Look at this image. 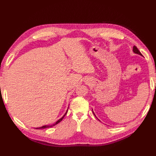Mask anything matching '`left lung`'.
<instances>
[{"instance_id":"obj_1","label":"left lung","mask_w":156,"mask_h":156,"mask_svg":"<svg viewBox=\"0 0 156 156\" xmlns=\"http://www.w3.org/2000/svg\"><path fill=\"white\" fill-rule=\"evenodd\" d=\"M133 51L135 53V54H138V55H141V56H143L142 55V54H141V52L139 51V49H137V48L136 47V46H133ZM92 112H93V111H92ZM93 113H94V112H93Z\"/></svg>"}]
</instances>
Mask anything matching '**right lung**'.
Masks as SVG:
<instances>
[{"mask_svg":"<svg viewBox=\"0 0 156 156\" xmlns=\"http://www.w3.org/2000/svg\"><path fill=\"white\" fill-rule=\"evenodd\" d=\"M67 111H68V110L66 111V113L64 114V115L63 116V117H62V118H60L59 119V120H58L57 121H56L54 124H53V125H44V126H42V127H37V128H35V129H45V128H49V127H54V126H55V125H57L58 123H59V122L60 121H62V120L63 119H64V116L66 115V114L67 113Z\"/></svg>","mask_w":156,"mask_h":156,"instance_id":"add662e5","label":"right lung"}]
</instances>
